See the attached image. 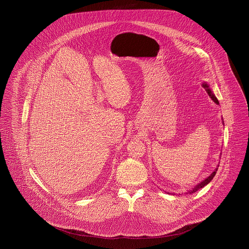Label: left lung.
<instances>
[{
    "label": "left lung",
    "instance_id": "8db88e82",
    "mask_svg": "<svg viewBox=\"0 0 249 249\" xmlns=\"http://www.w3.org/2000/svg\"><path fill=\"white\" fill-rule=\"evenodd\" d=\"M202 86H203V88L206 89V91L208 92L209 96L212 98V100H213V101L215 104H217V105H218V104H219V103H218V100L216 99V97L213 95V92H212V90L210 89V87H209V85H208V84H206V83H204ZM216 171H217V167H216V169H215V170H214V171H213V173H212V174H211L209 177H207V178H206V179H205L203 182L199 183L198 185H196V187H195V188H194V189H193L191 192H189V193H190V194H194V193H196L198 190L202 189V188H203V187H205L206 185H208V184H209V183H210V182L213 180V178L214 177V175H215Z\"/></svg>",
    "mask_w": 249,
    "mask_h": 249
}]
</instances>
